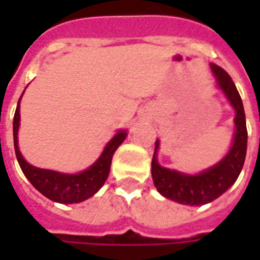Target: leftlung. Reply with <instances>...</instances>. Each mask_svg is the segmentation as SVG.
Masks as SVG:
<instances>
[{"label": "left lung", "instance_id": "8db88e82", "mask_svg": "<svg viewBox=\"0 0 260 260\" xmlns=\"http://www.w3.org/2000/svg\"><path fill=\"white\" fill-rule=\"evenodd\" d=\"M213 72L217 78V84L223 89L230 104L236 110V133L233 146L224 159L213 168L207 169L200 175H184L166 169L157 164L156 150L159 142H156L155 153L152 159V176L157 191L160 194L176 201L179 204L203 205L211 203L235 184L240 171L245 165L246 149H247V128L243 103L236 88L232 76L223 68L213 65Z\"/></svg>", "mask_w": 260, "mask_h": 260}]
</instances>
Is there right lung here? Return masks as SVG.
<instances>
[{
	"mask_svg": "<svg viewBox=\"0 0 260 260\" xmlns=\"http://www.w3.org/2000/svg\"><path fill=\"white\" fill-rule=\"evenodd\" d=\"M20 104V101H18ZM20 125V107L17 105L13 121V135H14V149L15 156L18 160V165L21 168L25 178L31 182L39 192L47 197L49 200L62 203V204H74L81 203L92 195L104 185L107 176L110 174L111 159L117 150V147L124 142L127 133L120 130L117 135L108 142L105 146L103 155L95 162L94 165L84 172L76 175L59 174L55 171L40 169L35 166L28 165L23 159V156L18 150V142H17V133Z\"/></svg>",
	"mask_w": 260,
	"mask_h": 260,
	"instance_id": "obj_1",
	"label": "right lung"
}]
</instances>
